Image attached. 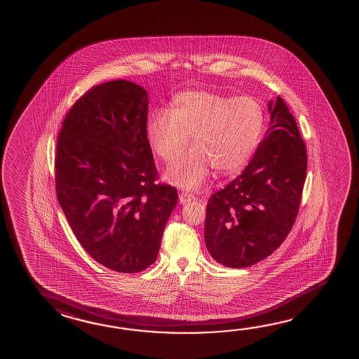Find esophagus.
<instances>
[{
  "label": "esophagus",
  "instance_id": "esophagus-1",
  "mask_svg": "<svg viewBox=\"0 0 359 359\" xmlns=\"http://www.w3.org/2000/svg\"><path fill=\"white\" fill-rule=\"evenodd\" d=\"M179 199H180V203L182 204H185V203H189V201H195L196 198H195L193 194H188V193H182V194L179 195Z\"/></svg>",
  "mask_w": 359,
  "mask_h": 359
}]
</instances>
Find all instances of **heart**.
<instances>
[{"instance_id":"heart-1","label":"heart","mask_w":359,"mask_h":359,"mask_svg":"<svg viewBox=\"0 0 359 359\" xmlns=\"http://www.w3.org/2000/svg\"><path fill=\"white\" fill-rule=\"evenodd\" d=\"M264 109L251 97L187 90L175 95L171 111L158 109L147 120L154 151L170 161L193 136L196 144L168 168L165 177L185 190L198 189L212 169L232 174L251 158L264 128Z\"/></svg>"}]
</instances>
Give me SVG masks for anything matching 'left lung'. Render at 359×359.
I'll return each instance as SVG.
<instances>
[{
	"label": "left lung",
	"instance_id": "1",
	"mask_svg": "<svg viewBox=\"0 0 359 359\" xmlns=\"http://www.w3.org/2000/svg\"><path fill=\"white\" fill-rule=\"evenodd\" d=\"M270 128L250 164L207 205L204 239L218 264L242 269L277 250L295 223L308 155L294 116L281 97L270 101Z\"/></svg>",
	"mask_w": 359,
	"mask_h": 359
}]
</instances>
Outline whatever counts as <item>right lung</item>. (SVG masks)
I'll list each match as a JSON object with an SVG mask.
<instances>
[{"mask_svg": "<svg viewBox=\"0 0 359 359\" xmlns=\"http://www.w3.org/2000/svg\"><path fill=\"white\" fill-rule=\"evenodd\" d=\"M147 92L130 81L89 89L72 106L57 141V201L78 242L109 270L155 262L177 189L156 184L147 140Z\"/></svg>", "mask_w": 359, "mask_h": 359, "instance_id": "right-lung-1", "label": "right lung"}]
</instances>
